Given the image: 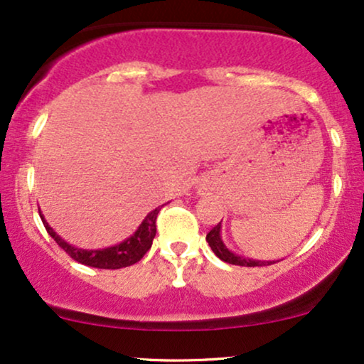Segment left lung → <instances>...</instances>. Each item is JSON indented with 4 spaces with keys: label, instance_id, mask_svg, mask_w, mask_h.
I'll use <instances>...</instances> for the list:
<instances>
[{
    "label": "left lung",
    "instance_id": "1",
    "mask_svg": "<svg viewBox=\"0 0 364 364\" xmlns=\"http://www.w3.org/2000/svg\"><path fill=\"white\" fill-rule=\"evenodd\" d=\"M206 242L213 250V254L218 257L220 260L227 262V264L232 265H240V267H262V265H272L279 260H257V259H250V257H243L238 255L235 252H232L230 248L225 245L223 238H222V223H218L216 227L210 230V233L206 235Z\"/></svg>",
    "mask_w": 364,
    "mask_h": 364
}]
</instances>
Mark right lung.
I'll return each mask as SVG.
<instances>
[{
    "label": "right lung",
    "mask_w": 364,
    "mask_h": 364,
    "mask_svg": "<svg viewBox=\"0 0 364 364\" xmlns=\"http://www.w3.org/2000/svg\"><path fill=\"white\" fill-rule=\"evenodd\" d=\"M163 206V205H161ZM161 206L149 211L146 215V218L142 220L139 227L131 237L122 240L121 243L112 247L105 248H95V250H89V248H79L73 247L72 243L63 240L55 230L50 227L47 220H45L43 213L40 211V218L43 222L45 228H47L48 235L58 243V247H62L73 260L80 262V264L95 267V269H122V267H129L136 262H139L144 257L146 252L149 250L153 245V238L156 235V216H158Z\"/></svg>",
    "instance_id": "right-lung-1"
}]
</instances>
